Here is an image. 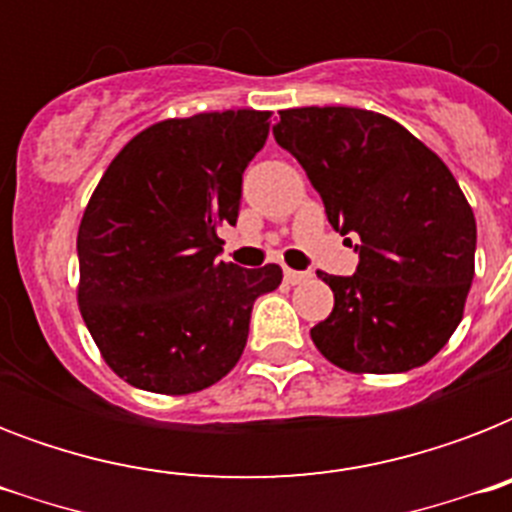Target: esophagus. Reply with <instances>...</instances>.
<instances>
[{
  "mask_svg": "<svg viewBox=\"0 0 512 512\" xmlns=\"http://www.w3.org/2000/svg\"><path fill=\"white\" fill-rule=\"evenodd\" d=\"M308 279H311V273L292 271V268H287V271H284V281H287V284H292V287H295V284H303V281H308Z\"/></svg>",
  "mask_w": 512,
  "mask_h": 512,
  "instance_id": "34e87169",
  "label": "esophagus"
}]
</instances>
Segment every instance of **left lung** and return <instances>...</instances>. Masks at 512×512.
I'll return each mask as SVG.
<instances>
[{
  "instance_id": "left-lung-1",
  "label": "left lung",
  "mask_w": 512,
  "mask_h": 512,
  "mask_svg": "<svg viewBox=\"0 0 512 512\" xmlns=\"http://www.w3.org/2000/svg\"><path fill=\"white\" fill-rule=\"evenodd\" d=\"M273 138L319 191L329 223L356 233L353 276L319 273L335 308L311 329L345 372L428 364L462 321L476 273V217L460 183L388 116L345 106L279 111Z\"/></svg>"
}]
</instances>
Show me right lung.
Here are the masks:
<instances>
[{
	"label": "right lung",
	"instance_id": "add662e5",
	"mask_svg": "<svg viewBox=\"0 0 512 512\" xmlns=\"http://www.w3.org/2000/svg\"><path fill=\"white\" fill-rule=\"evenodd\" d=\"M268 111H209L138 132L84 209L79 311L100 356L140 390L185 396L231 372L252 305L279 265L217 260L236 225L241 175L265 146Z\"/></svg>",
	"mask_w": 512,
	"mask_h": 512
}]
</instances>
